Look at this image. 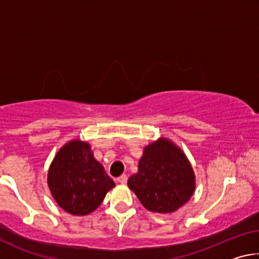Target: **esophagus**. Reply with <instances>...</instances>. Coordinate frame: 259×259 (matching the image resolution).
Wrapping results in <instances>:
<instances>
[{
    "instance_id": "34e87169",
    "label": "esophagus",
    "mask_w": 259,
    "mask_h": 259,
    "mask_svg": "<svg viewBox=\"0 0 259 259\" xmlns=\"http://www.w3.org/2000/svg\"><path fill=\"white\" fill-rule=\"evenodd\" d=\"M117 182L121 184H125L126 182H128V177H126V175H122V176L117 178Z\"/></svg>"
}]
</instances>
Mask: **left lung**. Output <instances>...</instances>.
Segmentation results:
<instances>
[{"mask_svg":"<svg viewBox=\"0 0 259 259\" xmlns=\"http://www.w3.org/2000/svg\"><path fill=\"white\" fill-rule=\"evenodd\" d=\"M128 185L146 209L169 213L185 204L195 188V177L184 153L161 138L144 150L138 172Z\"/></svg>","mask_w":259,"mask_h":259,"instance_id":"left-lung-1","label":"left lung"}]
</instances>
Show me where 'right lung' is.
<instances>
[{"instance_id": "add662e5", "label": "right lung", "mask_w": 259, "mask_h": 259, "mask_svg": "<svg viewBox=\"0 0 259 259\" xmlns=\"http://www.w3.org/2000/svg\"><path fill=\"white\" fill-rule=\"evenodd\" d=\"M48 185L65 211L84 216L99 207L115 183L95 159L89 144L72 140L52 161Z\"/></svg>"}]
</instances>
